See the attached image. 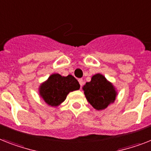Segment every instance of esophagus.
Returning <instances> with one entry per match:
<instances>
[{"mask_svg":"<svg viewBox=\"0 0 151 151\" xmlns=\"http://www.w3.org/2000/svg\"><path fill=\"white\" fill-rule=\"evenodd\" d=\"M78 83H79L80 86H82L83 85V78H78Z\"/></svg>","mask_w":151,"mask_h":151,"instance_id":"obj_1","label":"esophagus"}]
</instances>
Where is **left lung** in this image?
<instances>
[{
  "instance_id": "1",
  "label": "left lung",
  "mask_w": 151,
  "mask_h": 151,
  "mask_svg": "<svg viewBox=\"0 0 151 151\" xmlns=\"http://www.w3.org/2000/svg\"><path fill=\"white\" fill-rule=\"evenodd\" d=\"M85 96L96 110H103L115 102L117 89L111 82L100 73L93 75L90 82L83 86Z\"/></svg>"
}]
</instances>
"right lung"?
Listing matches in <instances>:
<instances>
[{
  "mask_svg": "<svg viewBox=\"0 0 151 151\" xmlns=\"http://www.w3.org/2000/svg\"><path fill=\"white\" fill-rule=\"evenodd\" d=\"M79 88L80 85L72 75L62 76L60 74L54 73L40 84L38 93L47 105L57 107L64 102L68 93L78 90Z\"/></svg>",
  "mask_w": 151,
  "mask_h": 151,
  "instance_id": "obj_1",
  "label": "right lung"
}]
</instances>
